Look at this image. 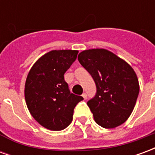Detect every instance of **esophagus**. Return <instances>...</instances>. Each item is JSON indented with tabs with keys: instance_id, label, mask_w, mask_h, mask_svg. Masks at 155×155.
<instances>
[{
	"instance_id": "1",
	"label": "esophagus",
	"mask_w": 155,
	"mask_h": 155,
	"mask_svg": "<svg viewBox=\"0 0 155 155\" xmlns=\"http://www.w3.org/2000/svg\"><path fill=\"white\" fill-rule=\"evenodd\" d=\"M82 97L84 98V100H86L87 99V94H86V93H83L82 94Z\"/></svg>"
}]
</instances>
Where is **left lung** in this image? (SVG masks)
<instances>
[{"instance_id":"left-lung-1","label":"left lung","mask_w":155,"mask_h":155,"mask_svg":"<svg viewBox=\"0 0 155 155\" xmlns=\"http://www.w3.org/2000/svg\"><path fill=\"white\" fill-rule=\"evenodd\" d=\"M78 60L96 85V94L87 102L94 121L106 129L124 123L133 111L140 92L133 68L104 49L82 51Z\"/></svg>"}]
</instances>
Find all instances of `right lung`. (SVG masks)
Instances as JSON below:
<instances>
[{"label": "right lung", "mask_w": 155, "mask_h": 155, "mask_svg": "<svg viewBox=\"0 0 155 155\" xmlns=\"http://www.w3.org/2000/svg\"><path fill=\"white\" fill-rule=\"evenodd\" d=\"M78 51H51L33 64L25 84L26 105L33 118L48 130H62L71 123L74 109L84 99L70 91L64 74Z\"/></svg>", "instance_id": "right-lung-1"}]
</instances>
